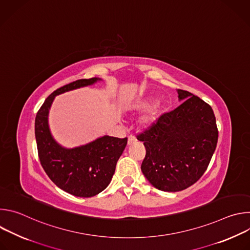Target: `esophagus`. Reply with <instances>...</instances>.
Segmentation results:
<instances>
[{"label": "esophagus", "instance_id": "obj_1", "mask_svg": "<svg viewBox=\"0 0 250 250\" xmlns=\"http://www.w3.org/2000/svg\"><path fill=\"white\" fill-rule=\"evenodd\" d=\"M135 141H136V138H135L134 136H132V135H129V136H128V139H127V145H128V146H131L132 144H134Z\"/></svg>", "mask_w": 250, "mask_h": 250}]
</instances>
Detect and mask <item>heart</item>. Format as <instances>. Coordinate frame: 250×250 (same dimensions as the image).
Wrapping results in <instances>:
<instances>
[{"label":"heart","mask_w":250,"mask_h":250,"mask_svg":"<svg viewBox=\"0 0 250 250\" xmlns=\"http://www.w3.org/2000/svg\"><path fill=\"white\" fill-rule=\"evenodd\" d=\"M148 106L147 102H140L139 104H136V109H146ZM157 120V111H151L149 112L144 119V125L145 126H151Z\"/></svg>","instance_id":"1"}]
</instances>
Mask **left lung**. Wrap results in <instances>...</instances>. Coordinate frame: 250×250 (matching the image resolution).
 I'll list each match as a JSON object with an SVG mask.
<instances>
[{
	"label": "left lung",
	"instance_id": "1",
	"mask_svg": "<svg viewBox=\"0 0 250 250\" xmlns=\"http://www.w3.org/2000/svg\"><path fill=\"white\" fill-rule=\"evenodd\" d=\"M177 92L181 104L137 135L146 149L141 171L164 192L182 191L200 179L219 136L211 106L188 91Z\"/></svg>",
	"mask_w": 250,
	"mask_h": 250
}]
</instances>
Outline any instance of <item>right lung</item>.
I'll return each instance as SVG.
<instances>
[{
	"mask_svg": "<svg viewBox=\"0 0 250 250\" xmlns=\"http://www.w3.org/2000/svg\"><path fill=\"white\" fill-rule=\"evenodd\" d=\"M97 81L101 79H81L57 89L46 98L35 117V139L42 168L58 188L76 197L90 198L108 187L127 138L104 135L85 146L65 148L50 132L48 114L57 95L93 85Z\"/></svg>",
	"mask_w": 250,
	"mask_h": 250,
	"instance_id": "obj_1",
	"label": "right lung"
}]
</instances>
